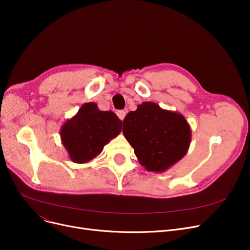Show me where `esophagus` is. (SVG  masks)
<instances>
[{"label": "esophagus", "instance_id": "1", "mask_svg": "<svg viewBox=\"0 0 250 250\" xmlns=\"http://www.w3.org/2000/svg\"><path fill=\"white\" fill-rule=\"evenodd\" d=\"M116 114H117L118 118H120V120H122V121H123L126 113H125V110H117V111H116Z\"/></svg>", "mask_w": 250, "mask_h": 250}]
</instances>
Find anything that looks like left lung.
I'll return each mask as SVG.
<instances>
[{
    "instance_id": "8db88e82",
    "label": "left lung",
    "mask_w": 250,
    "mask_h": 250,
    "mask_svg": "<svg viewBox=\"0 0 250 250\" xmlns=\"http://www.w3.org/2000/svg\"><path fill=\"white\" fill-rule=\"evenodd\" d=\"M123 133L139 163L148 171L162 173L186 156L191 129L181 113L143 102L124 120Z\"/></svg>"
}]
</instances>
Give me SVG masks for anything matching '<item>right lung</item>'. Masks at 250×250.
I'll list each match as a JSON object with an SVG mask.
<instances>
[{"label": "right lung", "instance_id": "add662e5", "mask_svg": "<svg viewBox=\"0 0 250 250\" xmlns=\"http://www.w3.org/2000/svg\"><path fill=\"white\" fill-rule=\"evenodd\" d=\"M123 122L113 111L99 110L94 102L84 103L61 127V140L70 159L79 164L95 159L103 147L122 132Z\"/></svg>", "mask_w": 250, "mask_h": 250}]
</instances>
